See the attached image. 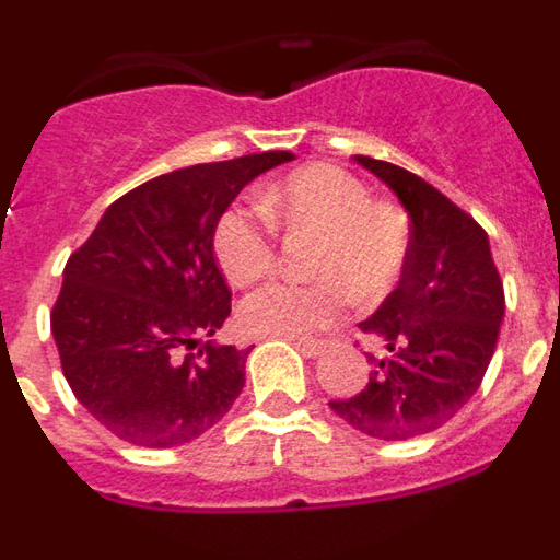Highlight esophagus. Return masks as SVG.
<instances>
[{
	"label": "esophagus",
	"instance_id": "obj_1",
	"mask_svg": "<svg viewBox=\"0 0 560 560\" xmlns=\"http://www.w3.org/2000/svg\"><path fill=\"white\" fill-rule=\"evenodd\" d=\"M296 350L305 355V359H319L325 353L323 341H296Z\"/></svg>",
	"mask_w": 560,
	"mask_h": 560
}]
</instances>
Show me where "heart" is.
I'll return each mask as SVG.
<instances>
[{"mask_svg": "<svg viewBox=\"0 0 560 560\" xmlns=\"http://www.w3.org/2000/svg\"><path fill=\"white\" fill-rule=\"evenodd\" d=\"M260 207L291 230L323 235L314 277L323 283H277L241 303V328L264 339H314L348 308V291L375 303L398 285L409 260V224L395 207L373 201L359 176L336 165H305L264 192ZM212 246L232 283L249 285L275 266V226L262 210L232 205L221 212Z\"/></svg>", "mask_w": 560, "mask_h": 560, "instance_id": "obj_1", "label": "heart"}]
</instances>
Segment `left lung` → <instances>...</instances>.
I'll return each mask as SVG.
<instances>
[{
  "mask_svg": "<svg viewBox=\"0 0 560 560\" xmlns=\"http://www.w3.org/2000/svg\"><path fill=\"white\" fill-rule=\"evenodd\" d=\"M353 160L395 192L412 235L398 289L359 323L387 353L370 355L368 387L330 409L370 438H420L448 423L482 384L504 316L502 280L468 212L404 167Z\"/></svg>",
  "mask_w": 560,
  "mask_h": 560,
  "instance_id": "8db88e82",
  "label": "left lung"
}]
</instances>
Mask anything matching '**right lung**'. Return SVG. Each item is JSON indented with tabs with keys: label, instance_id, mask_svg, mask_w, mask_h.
<instances>
[{
	"label": "right lung",
	"instance_id": "right-lung-1",
	"mask_svg": "<svg viewBox=\"0 0 560 560\" xmlns=\"http://www.w3.org/2000/svg\"><path fill=\"white\" fill-rule=\"evenodd\" d=\"M289 151L162 173L114 201L67 260L52 339L69 387L97 423L145 448L210 432L244 389L249 350L207 341L230 316L215 264L221 212Z\"/></svg>",
	"mask_w": 560,
	"mask_h": 560
}]
</instances>
